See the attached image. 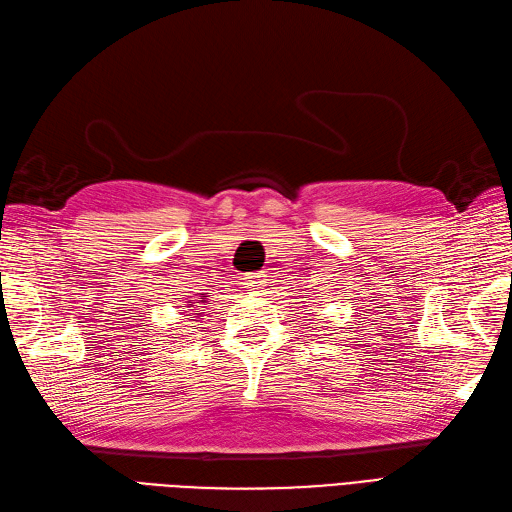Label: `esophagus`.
Wrapping results in <instances>:
<instances>
[{
  "instance_id": "1",
  "label": "esophagus",
  "mask_w": 512,
  "mask_h": 512,
  "mask_svg": "<svg viewBox=\"0 0 512 512\" xmlns=\"http://www.w3.org/2000/svg\"><path fill=\"white\" fill-rule=\"evenodd\" d=\"M269 275L265 273V271H260V273H250L245 278V286L247 288H252V290H256V293H260V288H265L267 284H269Z\"/></svg>"
}]
</instances>
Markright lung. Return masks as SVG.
Listing matches in <instances>:
<instances>
[{
	"label": "right lung",
	"instance_id": "add662e5",
	"mask_svg": "<svg viewBox=\"0 0 512 512\" xmlns=\"http://www.w3.org/2000/svg\"><path fill=\"white\" fill-rule=\"evenodd\" d=\"M187 303H189V308L193 306V301H187ZM196 303H206V297H202V299H200V301H196Z\"/></svg>",
	"mask_w": 512,
	"mask_h": 512
}]
</instances>
